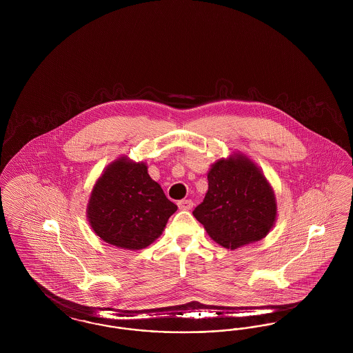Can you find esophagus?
<instances>
[{"instance_id": "1", "label": "esophagus", "mask_w": 353, "mask_h": 353, "mask_svg": "<svg viewBox=\"0 0 353 353\" xmlns=\"http://www.w3.org/2000/svg\"><path fill=\"white\" fill-rule=\"evenodd\" d=\"M179 205V209L181 210H190L193 208V201L192 200H181V201L177 202Z\"/></svg>"}]
</instances>
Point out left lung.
I'll return each mask as SVG.
<instances>
[{
	"label": "left lung",
	"instance_id": "obj_1",
	"mask_svg": "<svg viewBox=\"0 0 353 353\" xmlns=\"http://www.w3.org/2000/svg\"><path fill=\"white\" fill-rule=\"evenodd\" d=\"M208 183L193 216L217 243L234 250L269 234L276 217L274 192L248 157L219 160L209 170Z\"/></svg>",
	"mask_w": 353,
	"mask_h": 353
}]
</instances>
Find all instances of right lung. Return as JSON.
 <instances>
[{"label": "right lung", "mask_w": 353, "mask_h": 353, "mask_svg": "<svg viewBox=\"0 0 353 353\" xmlns=\"http://www.w3.org/2000/svg\"><path fill=\"white\" fill-rule=\"evenodd\" d=\"M177 210L144 163L124 157L104 170L94 186L87 216L94 232L121 249H144L163 233Z\"/></svg>", "instance_id": "1"}]
</instances>
